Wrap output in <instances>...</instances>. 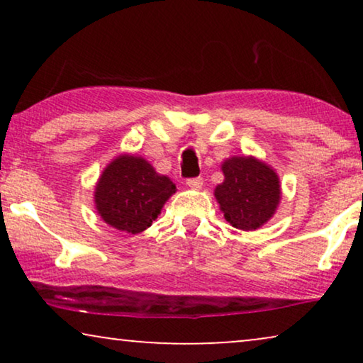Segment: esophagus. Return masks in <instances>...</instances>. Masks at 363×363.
<instances>
[{"label": "esophagus", "mask_w": 363, "mask_h": 363, "mask_svg": "<svg viewBox=\"0 0 363 363\" xmlns=\"http://www.w3.org/2000/svg\"><path fill=\"white\" fill-rule=\"evenodd\" d=\"M186 185L190 186L191 190H200V188L203 186V178H200V177H196V178H188Z\"/></svg>", "instance_id": "obj_1"}]
</instances>
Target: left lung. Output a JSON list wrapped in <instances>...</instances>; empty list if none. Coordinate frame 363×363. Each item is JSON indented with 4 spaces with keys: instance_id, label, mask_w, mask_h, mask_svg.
<instances>
[{
    "instance_id": "obj_1",
    "label": "left lung",
    "mask_w": 363,
    "mask_h": 363,
    "mask_svg": "<svg viewBox=\"0 0 363 363\" xmlns=\"http://www.w3.org/2000/svg\"><path fill=\"white\" fill-rule=\"evenodd\" d=\"M225 182L215 188L225 220L238 230L252 231L272 218L281 200L274 168L255 157H231L221 165Z\"/></svg>"
}]
</instances>
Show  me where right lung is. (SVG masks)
Listing matches in <instances>:
<instances>
[{
	"label": "right lung",
	"instance_id": "obj_1",
	"mask_svg": "<svg viewBox=\"0 0 363 363\" xmlns=\"http://www.w3.org/2000/svg\"><path fill=\"white\" fill-rule=\"evenodd\" d=\"M175 191L170 178L157 173L145 158L123 153L102 172L94 201L108 226L137 235L152 226Z\"/></svg>",
	"mask_w": 363,
	"mask_h": 363
}]
</instances>
